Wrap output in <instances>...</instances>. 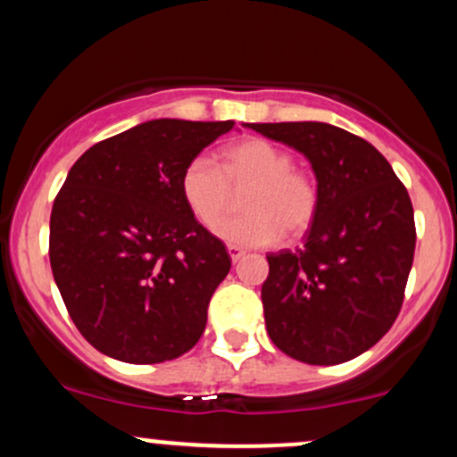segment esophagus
Listing matches in <instances>:
<instances>
[{"instance_id": "34e87169", "label": "esophagus", "mask_w": 457, "mask_h": 457, "mask_svg": "<svg viewBox=\"0 0 457 457\" xmlns=\"http://www.w3.org/2000/svg\"><path fill=\"white\" fill-rule=\"evenodd\" d=\"M228 253H229V258H232V262H238L245 255V251L240 249L238 245H228Z\"/></svg>"}]
</instances>
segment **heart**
<instances>
[{"label": "heart", "mask_w": 457, "mask_h": 457, "mask_svg": "<svg viewBox=\"0 0 457 457\" xmlns=\"http://www.w3.org/2000/svg\"><path fill=\"white\" fill-rule=\"evenodd\" d=\"M240 218L218 220L231 203L234 190H244ZM185 204L204 225L225 243L270 246L283 234L303 236L318 217L320 188L309 171L295 167V156L266 139H246L223 152L221 167L199 154L180 176Z\"/></svg>", "instance_id": "obj_1"}]
</instances>
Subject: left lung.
<instances>
[{
    "instance_id": "1",
    "label": "left lung",
    "mask_w": 457,
    "mask_h": 457,
    "mask_svg": "<svg viewBox=\"0 0 457 457\" xmlns=\"http://www.w3.org/2000/svg\"><path fill=\"white\" fill-rule=\"evenodd\" d=\"M246 127L303 152L320 188L305 246L266 255V330L303 363L354 359L380 342L402 309L417 240L406 187L374 145L333 124Z\"/></svg>"
}]
</instances>
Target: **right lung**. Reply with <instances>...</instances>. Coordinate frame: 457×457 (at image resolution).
Segmentation results:
<instances>
[{
    "mask_svg": "<svg viewBox=\"0 0 457 457\" xmlns=\"http://www.w3.org/2000/svg\"><path fill=\"white\" fill-rule=\"evenodd\" d=\"M234 129L150 120L98 141L68 171L51 211L49 260L79 333L124 363L188 353L232 266L180 193L185 165Z\"/></svg>",
    "mask_w": 457,
    "mask_h": 457,
    "instance_id": "right-lung-1",
    "label": "right lung"
}]
</instances>
